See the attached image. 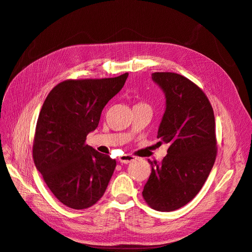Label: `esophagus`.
Here are the masks:
<instances>
[{"instance_id":"1","label":"esophagus","mask_w":252,"mask_h":252,"mask_svg":"<svg viewBox=\"0 0 252 252\" xmlns=\"http://www.w3.org/2000/svg\"><path fill=\"white\" fill-rule=\"evenodd\" d=\"M135 159H137V157H135L134 155H131V154H125L119 157V161L121 163H128Z\"/></svg>"}]
</instances>
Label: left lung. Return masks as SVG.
Wrapping results in <instances>:
<instances>
[{
  "mask_svg": "<svg viewBox=\"0 0 252 252\" xmlns=\"http://www.w3.org/2000/svg\"><path fill=\"white\" fill-rule=\"evenodd\" d=\"M166 95V111L157 138L169 143L161 162L143 187L146 203L157 211H174L196 196L209 176L218 147L212 105L202 89L176 73L152 74Z\"/></svg>",
  "mask_w": 252,
  "mask_h": 252,
  "instance_id": "obj_1",
  "label": "left lung"
}]
</instances>
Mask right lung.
Instances as JSON below:
<instances>
[{
	"mask_svg": "<svg viewBox=\"0 0 252 252\" xmlns=\"http://www.w3.org/2000/svg\"><path fill=\"white\" fill-rule=\"evenodd\" d=\"M127 76L62 81L42 105L33 138V161L56 198L71 209L95 205L116 168V160L85 140Z\"/></svg>",
	"mask_w": 252,
	"mask_h": 252,
	"instance_id": "obj_1",
	"label": "right lung"
}]
</instances>
